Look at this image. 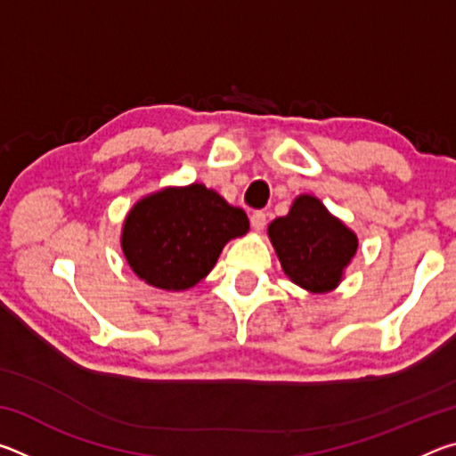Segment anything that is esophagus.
<instances>
[{"label": "esophagus", "mask_w": 456, "mask_h": 456, "mask_svg": "<svg viewBox=\"0 0 456 456\" xmlns=\"http://www.w3.org/2000/svg\"><path fill=\"white\" fill-rule=\"evenodd\" d=\"M265 223H267V215L264 211H256L251 215V227L261 233V231L265 229Z\"/></svg>", "instance_id": "obj_1"}]
</instances>
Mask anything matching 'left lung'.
<instances>
[{
	"instance_id": "8db88e82",
	"label": "left lung",
	"mask_w": 456,
	"mask_h": 456,
	"mask_svg": "<svg viewBox=\"0 0 456 456\" xmlns=\"http://www.w3.org/2000/svg\"><path fill=\"white\" fill-rule=\"evenodd\" d=\"M283 273L310 293H330L344 280L358 237L314 195H297L289 213L267 227Z\"/></svg>"
}]
</instances>
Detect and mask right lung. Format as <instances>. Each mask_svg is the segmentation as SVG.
<instances>
[{"label": "right lung", "instance_id": "add662e5", "mask_svg": "<svg viewBox=\"0 0 456 456\" xmlns=\"http://www.w3.org/2000/svg\"><path fill=\"white\" fill-rule=\"evenodd\" d=\"M249 231L243 209L203 183L144 195L122 223L120 247L144 283L187 291L211 273L223 247Z\"/></svg>", "mask_w": 456, "mask_h": 456}]
</instances>
